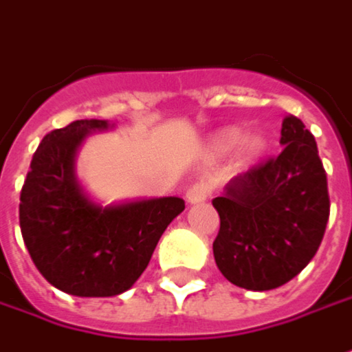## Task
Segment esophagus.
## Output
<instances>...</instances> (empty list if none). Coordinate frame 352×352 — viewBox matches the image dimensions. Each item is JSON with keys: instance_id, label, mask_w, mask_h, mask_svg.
Masks as SVG:
<instances>
[{"instance_id": "34e87169", "label": "esophagus", "mask_w": 352, "mask_h": 352, "mask_svg": "<svg viewBox=\"0 0 352 352\" xmlns=\"http://www.w3.org/2000/svg\"><path fill=\"white\" fill-rule=\"evenodd\" d=\"M208 197H210V185H208V183H204V181L195 183V185L187 190V200L190 202V204L204 202Z\"/></svg>"}]
</instances>
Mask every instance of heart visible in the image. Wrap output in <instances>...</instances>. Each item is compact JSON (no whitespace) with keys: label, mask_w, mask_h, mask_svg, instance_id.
I'll use <instances>...</instances> for the list:
<instances>
[{"label":"heart","mask_w":352,"mask_h":352,"mask_svg":"<svg viewBox=\"0 0 352 352\" xmlns=\"http://www.w3.org/2000/svg\"><path fill=\"white\" fill-rule=\"evenodd\" d=\"M239 138H241L239 130H236V128H230V130H224V132L216 138L214 146H216V150H218V152H226V150L234 148L237 142H239ZM259 150H261L259 140H251V142H249V152L257 153Z\"/></svg>","instance_id":"1"}]
</instances>
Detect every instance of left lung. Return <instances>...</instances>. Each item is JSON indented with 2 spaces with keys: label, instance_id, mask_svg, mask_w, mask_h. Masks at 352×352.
I'll return each mask as SVG.
<instances>
[{
  "label": "left lung",
  "instance_id": "left-lung-1",
  "mask_svg": "<svg viewBox=\"0 0 352 352\" xmlns=\"http://www.w3.org/2000/svg\"><path fill=\"white\" fill-rule=\"evenodd\" d=\"M283 152L234 177L212 200L220 214L214 259L232 285L273 290L320 249L329 220L327 175L304 122L285 116Z\"/></svg>",
  "mask_w": 352,
  "mask_h": 352
}]
</instances>
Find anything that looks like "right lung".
<instances>
[{
	"label": "right lung",
	"mask_w": 352,
	"mask_h": 352,
	"mask_svg": "<svg viewBox=\"0 0 352 352\" xmlns=\"http://www.w3.org/2000/svg\"><path fill=\"white\" fill-rule=\"evenodd\" d=\"M107 120H74L48 132L21 188L19 224L32 263L58 290L81 298L122 294L146 271L179 197L99 206L79 185L76 153Z\"/></svg>",
	"instance_id": "1"
}]
</instances>
